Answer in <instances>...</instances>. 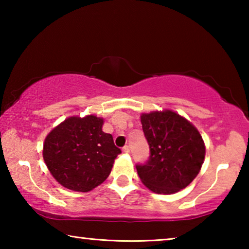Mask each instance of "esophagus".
I'll return each instance as SVG.
<instances>
[{"mask_svg": "<svg viewBox=\"0 0 249 249\" xmlns=\"http://www.w3.org/2000/svg\"><path fill=\"white\" fill-rule=\"evenodd\" d=\"M129 151H130V149H129L128 146H124L123 147V153L124 154H129Z\"/></svg>", "mask_w": 249, "mask_h": 249, "instance_id": "esophagus-1", "label": "esophagus"}]
</instances>
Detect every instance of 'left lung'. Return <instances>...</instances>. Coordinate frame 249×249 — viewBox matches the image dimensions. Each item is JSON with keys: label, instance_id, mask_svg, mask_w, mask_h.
I'll return each instance as SVG.
<instances>
[{"label": "left lung", "instance_id": "1", "mask_svg": "<svg viewBox=\"0 0 249 249\" xmlns=\"http://www.w3.org/2000/svg\"><path fill=\"white\" fill-rule=\"evenodd\" d=\"M141 122L150 150L149 159L136 165L142 182L158 195H172L188 187L205 157L199 130L170 109L142 113Z\"/></svg>", "mask_w": 249, "mask_h": 249}]
</instances>
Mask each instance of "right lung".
<instances>
[{
	"label": "right lung",
	"mask_w": 249,
	"mask_h": 249,
	"mask_svg": "<svg viewBox=\"0 0 249 249\" xmlns=\"http://www.w3.org/2000/svg\"><path fill=\"white\" fill-rule=\"evenodd\" d=\"M103 122L95 115L71 116L45 138V163L62 187L89 192L111 174L122 151L114 145L112 135L102 130Z\"/></svg>",
	"instance_id": "add662e5"
}]
</instances>
